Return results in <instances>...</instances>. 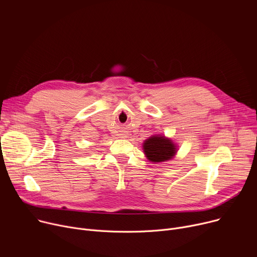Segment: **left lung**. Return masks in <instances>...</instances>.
I'll return each mask as SVG.
<instances>
[{
	"mask_svg": "<svg viewBox=\"0 0 257 257\" xmlns=\"http://www.w3.org/2000/svg\"><path fill=\"white\" fill-rule=\"evenodd\" d=\"M142 149L146 159L152 163L171 161L178 152L177 144L171 138L160 134L145 139Z\"/></svg>",
	"mask_w": 257,
	"mask_h": 257,
	"instance_id": "obj_1",
	"label": "left lung"
}]
</instances>
